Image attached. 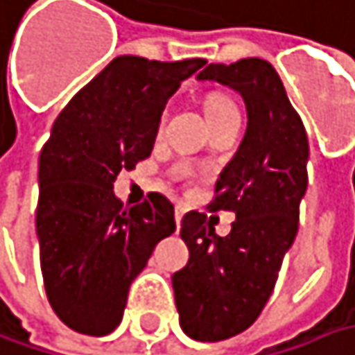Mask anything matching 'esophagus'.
Returning a JSON list of instances; mask_svg holds the SVG:
<instances>
[{
  "instance_id": "1",
  "label": "esophagus",
  "mask_w": 355,
  "mask_h": 355,
  "mask_svg": "<svg viewBox=\"0 0 355 355\" xmlns=\"http://www.w3.org/2000/svg\"><path fill=\"white\" fill-rule=\"evenodd\" d=\"M182 215H184L182 207H177V211H175V220H177V227H180V220H182Z\"/></svg>"
}]
</instances>
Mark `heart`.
Instances as JSON below:
<instances>
[{
	"label": "heart",
	"instance_id": "b5f03b06",
	"mask_svg": "<svg viewBox=\"0 0 355 355\" xmlns=\"http://www.w3.org/2000/svg\"><path fill=\"white\" fill-rule=\"evenodd\" d=\"M229 110H235V104L229 100V98H225V96H211L209 98V102H207V116H209V120L211 118H217V116L225 114V112H229ZM164 118L166 116L162 114L160 118V124H158V130H162V126H164Z\"/></svg>",
	"mask_w": 355,
	"mask_h": 355
}]
</instances>
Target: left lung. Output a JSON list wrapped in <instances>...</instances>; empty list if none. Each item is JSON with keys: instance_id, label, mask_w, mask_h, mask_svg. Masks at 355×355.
<instances>
[{"instance_id": "left-lung-1", "label": "left lung", "mask_w": 355, "mask_h": 355, "mask_svg": "<svg viewBox=\"0 0 355 355\" xmlns=\"http://www.w3.org/2000/svg\"><path fill=\"white\" fill-rule=\"evenodd\" d=\"M197 80L235 90L247 110L245 136L220 173L211 205V211L235 213L231 233L219 237L207 215L187 213L180 237L191 257L173 275L182 331L197 342H220L255 322L275 287L297 235L309 144L269 62L209 64Z\"/></svg>"}]
</instances>
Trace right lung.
<instances>
[{
    "instance_id": "add662e5",
    "label": "right lung",
    "mask_w": 355,
    "mask_h": 355,
    "mask_svg": "<svg viewBox=\"0 0 355 355\" xmlns=\"http://www.w3.org/2000/svg\"><path fill=\"white\" fill-rule=\"evenodd\" d=\"M205 64L118 55L53 122L37 166L35 233L48 302L73 331H114L130 283L177 229L168 198L150 193L124 209L114 180L150 157L168 98Z\"/></svg>"
}]
</instances>
